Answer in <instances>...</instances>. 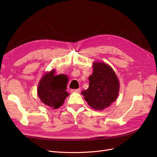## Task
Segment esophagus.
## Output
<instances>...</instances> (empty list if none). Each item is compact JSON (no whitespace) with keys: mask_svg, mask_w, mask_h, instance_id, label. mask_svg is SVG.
Returning a JSON list of instances; mask_svg holds the SVG:
<instances>
[{"mask_svg":"<svg viewBox=\"0 0 157 157\" xmlns=\"http://www.w3.org/2000/svg\"><path fill=\"white\" fill-rule=\"evenodd\" d=\"M80 88L71 90V92H73V93H80Z\"/></svg>","mask_w":157,"mask_h":157,"instance_id":"34e87169","label":"esophagus"}]
</instances>
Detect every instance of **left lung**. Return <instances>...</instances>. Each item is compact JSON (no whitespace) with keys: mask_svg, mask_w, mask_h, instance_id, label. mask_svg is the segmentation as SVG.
Returning a JSON list of instances; mask_svg holds the SVG:
<instances>
[{"mask_svg":"<svg viewBox=\"0 0 157 157\" xmlns=\"http://www.w3.org/2000/svg\"><path fill=\"white\" fill-rule=\"evenodd\" d=\"M93 71L89 77L88 88L81 94L93 109L102 111L117 99L120 82L115 71L106 63L94 61Z\"/></svg>","mask_w":157,"mask_h":157,"instance_id":"1","label":"left lung"}]
</instances>
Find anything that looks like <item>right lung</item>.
<instances>
[{
	"mask_svg": "<svg viewBox=\"0 0 157 157\" xmlns=\"http://www.w3.org/2000/svg\"><path fill=\"white\" fill-rule=\"evenodd\" d=\"M54 69L46 72L38 84L37 94L45 105L56 109L63 105L69 94L66 92L68 78L63 74L55 75Z\"/></svg>",
	"mask_w": 157,
	"mask_h": 157,
	"instance_id": "1",
	"label": "right lung"
}]
</instances>
